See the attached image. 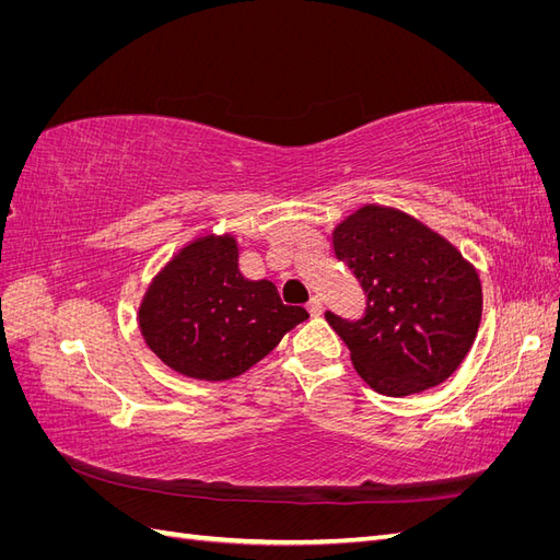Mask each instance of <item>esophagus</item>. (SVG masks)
<instances>
[{
  "label": "esophagus",
  "instance_id": "esophagus-1",
  "mask_svg": "<svg viewBox=\"0 0 560 560\" xmlns=\"http://www.w3.org/2000/svg\"><path fill=\"white\" fill-rule=\"evenodd\" d=\"M306 311L311 313V317H319V315H322V301L313 296V299L306 303Z\"/></svg>",
  "mask_w": 560,
  "mask_h": 560
}]
</instances>
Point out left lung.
Here are the masks:
<instances>
[{"label": "left lung", "instance_id": "left-lung-1", "mask_svg": "<svg viewBox=\"0 0 560 560\" xmlns=\"http://www.w3.org/2000/svg\"><path fill=\"white\" fill-rule=\"evenodd\" d=\"M366 294L362 319L327 313L369 387L406 397L444 383L481 325V278L444 235L397 208L364 206L331 233Z\"/></svg>", "mask_w": 560, "mask_h": 560}]
</instances>
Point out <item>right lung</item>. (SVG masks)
I'll return each instance as SVG.
<instances>
[{
  "instance_id": "obj_1",
  "label": "right lung",
  "mask_w": 560,
  "mask_h": 560,
  "mask_svg": "<svg viewBox=\"0 0 560 560\" xmlns=\"http://www.w3.org/2000/svg\"><path fill=\"white\" fill-rule=\"evenodd\" d=\"M308 313L284 306L273 282L247 280L231 233L200 235L151 280L140 331L156 358L196 381H231L273 350Z\"/></svg>"
}]
</instances>
